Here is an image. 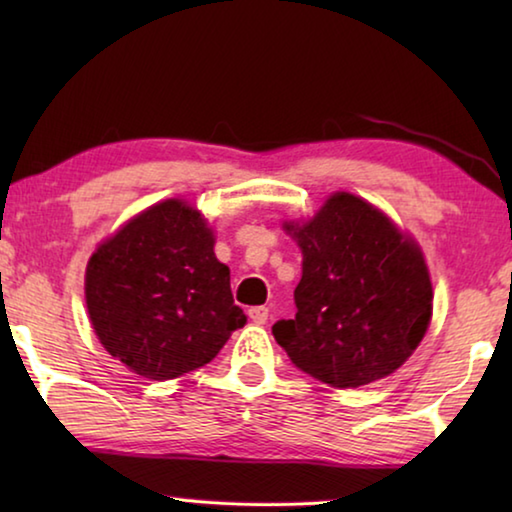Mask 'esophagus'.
<instances>
[{
	"mask_svg": "<svg viewBox=\"0 0 512 512\" xmlns=\"http://www.w3.org/2000/svg\"><path fill=\"white\" fill-rule=\"evenodd\" d=\"M248 316L253 320L255 325H264L268 320V307H250L248 309Z\"/></svg>",
	"mask_w": 512,
	"mask_h": 512,
	"instance_id": "1",
	"label": "esophagus"
}]
</instances>
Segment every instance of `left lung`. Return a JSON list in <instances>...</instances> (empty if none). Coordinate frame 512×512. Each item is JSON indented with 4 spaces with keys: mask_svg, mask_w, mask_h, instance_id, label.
<instances>
[{
    "mask_svg": "<svg viewBox=\"0 0 512 512\" xmlns=\"http://www.w3.org/2000/svg\"><path fill=\"white\" fill-rule=\"evenodd\" d=\"M302 250L296 318L277 320L275 341L296 368L334 388L395 372L431 320L422 250L363 198L336 192L314 219L284 223Z\"/></svg>",
    "mask_w": 512,
    "mask_h": 512,
    "instance_id": "1",
    "label": "left lung"
}]
</instances>
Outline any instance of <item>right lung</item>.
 Instances as JSON below:
<instances>
[{"label":"right lung","mask_w":512,"mask_h":512,"mask_svg":"<svg viewBox=\"0 0 512 512\" xmlns=\"http://www.w3.org/2000/svg\"><path fill=\"white\" fill-rule=\"evenodd\" d=\"M85 302L103 348L155 381L210 363L246 325L212 228L178 198L151 205L94 250Z\"/></svg>","instance_id":"obj_1"}]
</instances>
